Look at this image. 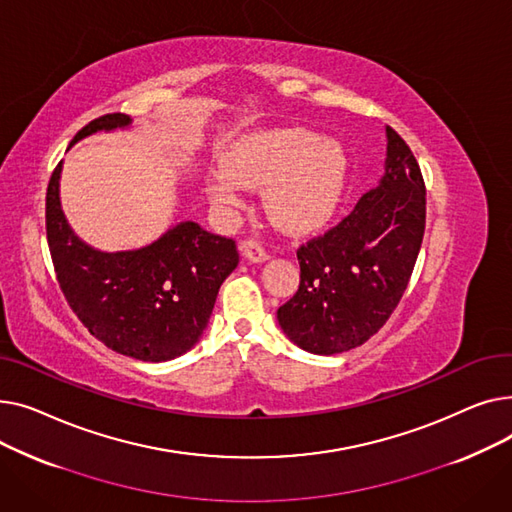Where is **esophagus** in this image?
<instances>
[{
	"label": "esophagus",
	"mask_w": 512,
	"mask_h": 512,
	"mask_svg": "<svg viewBox=\"0 0 512 512\" xmlns=\"http://www.w3.org/2000/svg\"><path fill=\"white\" fill-rule=\"evenodd\" d=\"M240 251L249 261H255V263H261V261H265L267 257H270V255H267L263 242L259 238H247L240 245Z\"/></svg>",
	"instance_id": "34e87169"
}]
</instances>
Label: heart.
I'll return each instance as SVG.
<instances>
[{
  "label": "heart",
  "mask_w": 512,
  "mask_h": 512,
  "mask_svg": "<svg viewBox=\"0 0 512 512\" xmlns=\"http://www.w3.org/2000/svg\"><path fill=\"white\" fill-rule=\"evenodd\" d=\"M224 172H209L211 203L232 209L238 186L261 188L272 220L288 232H309L336 211L348 176V159L338 141L303 128H284L242 139L222 157Z\"/></svg>",
  "instance_id": "b5f03b06"
}]
</instances>
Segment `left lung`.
I'll list each match as a JSON object with an SVG mask.
<instances>
[{"mask_svg":"<svg viewBox=\"0 0 512 512\" xmlns=\"http://www.w3.org/2000/svg\"><path fill=\"white\" fill-rule=\"evenodd\" d=\"M386 134L380 186L297 251L301 284L278 321L303 351L336 355L361 346L382 330L411 280L425 232V182L405 139L390 126Z\"/></svg>","mask_w":512,"mask_h":512,"instance_id":"obj_1","label":"left lung"}]
</instances>
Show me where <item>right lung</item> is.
Wrapping results in <instances>:
<instances>
[{"label":"right lung","mask_w":512,"mask_h":512,"mask_svg":"<svg viewBox=\"0 0 512 512\" xmlns=\"http://www.w3.org/2000/svg\"><path fill=\"white\" fill-rule=\"evenodd\" d=\"M128 124L120 112L99 116L70 145ZM60 172L62 161L47 184L45 228L53 270L76 317L107 348L139 361H170L193 348L222 282L238 265L236 242L182 222L149 247L101 253L70 230L60 205Z\"/></svg>","instance_id":"add662e5"}]
</instances>
